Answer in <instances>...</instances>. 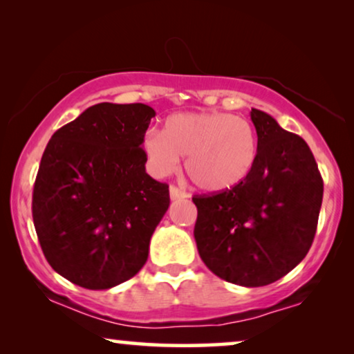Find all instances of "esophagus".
<instances>
[{"label":"esophagus","mask_w":354,"mask_h":354,"mask_svg":"<svg viewBox=\"0 0 354 354\" xmlns=\"http://www.w3.org/2000/svg\"><path fill=\"white\" fill-rule=\"evenodd\" d=\"M169 193H171L172 200H182V198L188 196L185 190H182V188H178L176 185H171V188H169Z\"/></svg>","instance_id":"1"}]
</instances>
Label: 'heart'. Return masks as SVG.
Masks as SVG:
<instances>
[{"instance_id": "heart-1", "label": "heart", "mask_w": 354, "mask_h": 354, "mask_svg": "<svg viewBox=\"0 0 354 354\" xmlns=\"http://www.w3.org/2000/svg\"><path fill=\"white\" fill-rule=\"evenodd\" d=\"M143 149L154 176L172 174L187 156V174L209 193L240 185L258 158V135L248 120L229 113H183L166 120L164 132L148 130Z\"/></svg>"}]
</instances>
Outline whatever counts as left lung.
Returning a JSON list of instances; mask_svg holds the SVG:
<instances>
[{"label": "left lung", "instance_id": "8db88e82", "mask_svg": "<svg viewBox=\"0 0 354 354\" xmlns=\"http://www.w3.org/2000/svg\"><path fill=\"white\" fill-rule=\"evenodd\" d=\"M258 133L253 171L230 190L195 195L196 248L217 277L241 287L282 279L311 248L324 182L308 143L251 109Z\"/></svg>", "mask_w": 354, "mask_h": 354}]
</instances>
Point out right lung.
<instances>
[{
	"label": "right lung",
	"instance_id": "right-lung-1",
	"mask_svg": "<svg viewBox=\"0 0 354 354\" xmlns=\"http://www.w3.org/2000/svg\"><path fill=\"white\" fill-rule=\"evenodd\" d=\"M142 103H100L56 130L41 156L32 216L43 254L72 283L106 290L132 279L166 214L169 185L145 171Z\"/></svg>",
	"mask_w": 354,
	"mask_h": 354
}]
</instances>
